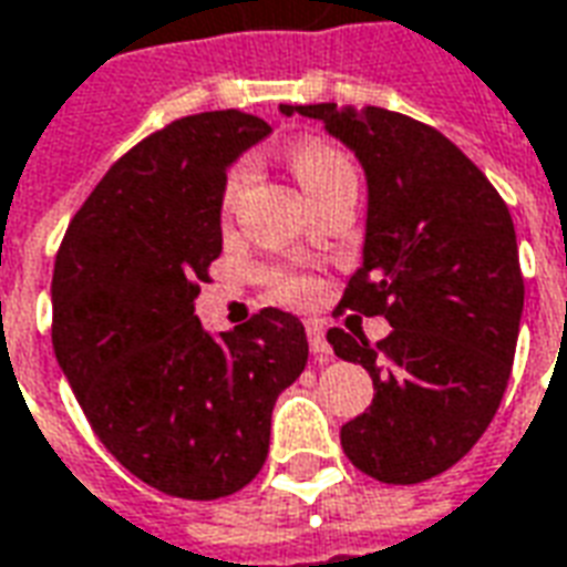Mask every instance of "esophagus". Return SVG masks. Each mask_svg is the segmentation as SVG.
Returning <instances> with one entry per match:
<instances>
[{"mask_svg": "<svg viewBox=\"0 0 567 567\" xmlns=\"http://www.w3.org/2000/svg\"><path fill=\"white\" fill-rule=\"evenodd\" d=\"M307 340H309V349H312V355L319 364H328L333 358L331 346L324 340V328H321V321H307Z\"/></svg>", "mask_w": 567, "mask_h": 567, "instance_id": "esophagus-1", "label": "esophagus"}]
</instances>
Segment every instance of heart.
I'll list each match as a JSON object with an SVG mask.
<instances>
[{"label": "heart", "instance_id": "heart-1", "mask_svg": "<svg viewBox=\"0 0 567 567\" xmlns=\"http://www.w3.org/2000/svg\"><path fill=\"white\" fill-rule=\"evenodd\" d=\"M288 163H291V173L297 175L300 187L307 190V197L316 203L328 190L340 185H349V182H358L355 161L346 154L340 145H333L328 140H300L295 148L288 151ZM248 178H251V166L248 161L234 163L227 175H224L221 187V203L230 209L236 203V197L246 190ZM264 279L270 285L272 297H279L282 303H307L316 295V282L300 276V272L279 270V267H270L264 272Z\"/></svg>", "mask_w": 567, "mask_h": 567}]
</instances>
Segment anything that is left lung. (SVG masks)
Returning <instances> with one entry per match:
<instances>
[{
	"label": "left lung",
	"instance_id": "8db88e82",
	"mask_svg": "<svg viewBox=\"0 0 567 567\" xmlns=\"http://www.w3.org/2000/svg\"><path fill=\"white\" fill-rule=\"evenodd\" d=\"M324 121L368 173L364 264L337 312L385 316L370 343L331 328L333 355L361 364L373 404L340 431L349 462L413 486L464 458L498 413L523 316V270L507 203L440 130L380 105H282Z\"/></svg>",
	"mask_w": 567,
	"mask_h": 567
}]
</instances>
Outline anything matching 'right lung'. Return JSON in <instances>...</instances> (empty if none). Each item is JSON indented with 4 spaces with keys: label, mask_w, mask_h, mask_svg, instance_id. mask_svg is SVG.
Here are the masks:
<instances>
[{
    "label": "right lung",
    "mask_w": 567,
    "mask_h": 567,
    "mask_svg": "<svg viewBox=\"0 0 567 567\" xmlns=\"http://www.w3.org/2000/svg\"><path fill=\"white\" fill-rule=\"evenodd\" d=\"M267 133L236 109L166 124L112 163L56 251V361L105 450L173 498L248 486L267 462L272 404L307 368L291 312L260 309L221 337L194 316L221 255L227 166Z\"/></svg>",
    "instance_id": "obj_1"
}]
</instances>
